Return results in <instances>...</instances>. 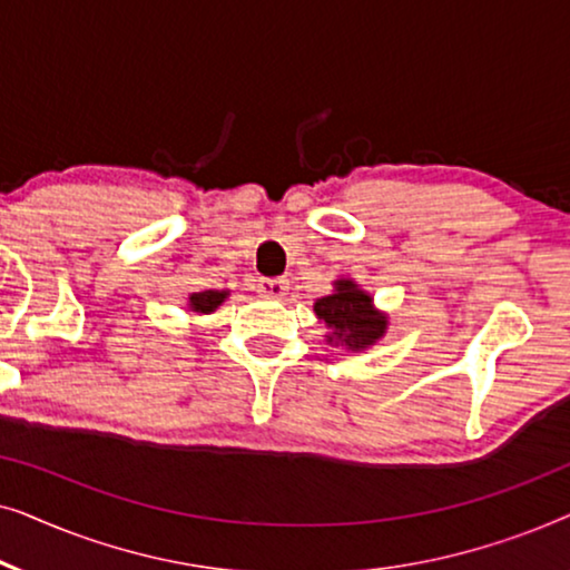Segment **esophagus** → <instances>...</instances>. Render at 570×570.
<instances>
[{"label":"esophagus","mask_w":570,"mask_h":570,"mask_svg":"<svg viewBox=\"0 0 570 570\" xmlns=\"http://www.w3.org/2000/svg\"><path fill=\"white\" fill-rule=\"evenodd\" d=\"M259 293L267 295V298H285L287 291H291V285H287V279H279V277H262L259 279Z\"/></svg>","instance_id":"esophagus-1"}]
</instances>
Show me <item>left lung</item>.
Returning a JSON list of instances; mask_svg holds the SVG:
<instances>
[{"mask_svg": "<svg viewBox=\"0 0 570 570\" xmlns=\"http://www.w3.org/2000/svg\"><path fill=\"white\" fill-rule=\"evenodd\" d=\"M316 316L326 324V342L345 345L347 350H365L386 334V314L373 308V298L353 279L342 277L334 283V293L314 303Z\"/></svg>", "mask_w": 570, "mask_h": 570, "instance_id": "1", "label": "left lung"}]
</instances>
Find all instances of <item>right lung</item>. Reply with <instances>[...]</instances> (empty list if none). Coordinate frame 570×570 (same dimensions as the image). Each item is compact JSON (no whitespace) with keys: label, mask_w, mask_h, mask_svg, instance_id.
<instances>
[{"label":"right lung","mask_w":570,"mask_h":570,"mask_svg":"<svg viewBox=\"0 0 570 570\" xmlns=\"http://www.w3.org/2000/svg\"><path fill=\"white\" fill-rule=\"evenodd\" d=\"M225 298H228V291H202V293H191L186 306H189V311H194V314H213Z\"/></svg>","instance_id":"add662e5"}]
</instances>
